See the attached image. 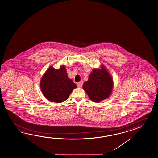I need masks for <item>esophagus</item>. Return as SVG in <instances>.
I'll return each mask as SVG.
<instances>
[{
  "label": "esophagus",
  "instance_id": "34e87169",
  "mask_svg": "<svg viewBox=\"0 0 158 158\" xmlns=\"http://www.w3.org/2000/svg\"><path fill=\"white\" fill-rule=\"evenodd\" d=\"M83 81H80L77 83V86L78 88H81V86H83Z\"/></svg>",
  "mask_w": 158,
  "mask_h": 158
}]
</instances>
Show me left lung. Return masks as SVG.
<instances>
[{
	"label": "left lung",
	"mask_w": 158,
	"mask_h": 158,
	"mask_svg": "<svg viewBox=\"0 0 158 158\" xmlns=\"http://www.w3.org/2000/svg\"><path fill=\"white\" fill-rule=\"evenodd\" d=\"M112 87V79L104 66L101 69H93L88 81L84 82L83 85L89 98L94 102H99L108 98Z\"/></svg>",
	"instance_id": "1"
}]
</instances>
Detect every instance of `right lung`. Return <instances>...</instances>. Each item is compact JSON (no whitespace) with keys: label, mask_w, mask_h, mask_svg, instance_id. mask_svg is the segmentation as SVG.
<instances>
[{"label":"right lung","mask_w":158,"mask_h":158,"mask_svg":"<svg viewBox=\"0 0 158 158\" xmlns=\"http://www.w3.org/2000/svg\"><path fill=\"white\" fill-rule=\"evenodd\" d=\"M40 86L44 95L48 101L61 103L68 99L76 84L68 77L65 66L55 69L50 66L42 77Z\"/></svg>","instance_id":"1"}]
</instances>
